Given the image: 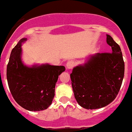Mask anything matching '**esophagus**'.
Returning <instances> with one entry per match:
<instances>
[{"label":"esophagus","instance_id":"obj_1","mask_svg":"<svg viewBox=\"0 0 132 132\" xmlns=\"http://www.w3.org/2000/svg\"><path fill=\"white\" fill-rule=\"evenodd\" d=\"M75 66V62L73 61H69L67 63L66 67H67V69H71L73 68Z\"/></svg>","mask_w":132,"mask_h":132}]
</instances>
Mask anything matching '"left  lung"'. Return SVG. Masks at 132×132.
<instances>
[{
	"instance_id": "obj_1",
	"label": "left lung",
	"mask_w": 132,
	"mask_h": 132,
	"mask_svg": "<svg viewBox=\"0 0 132 132\" xmlns=\"http://www.w3.org/2000/svg\"><path fill=\"white\" fill-rule=\"evenodd\" d=\"M106 42L111 53L91 55L70 75L75 98L86 109L103 108L111 103L122 85L124 62L120 47L110 35H106Z\"/></svg>"
}]
</instances>
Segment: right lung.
I'll return each instance as SVG.
<instances>
[{
  "mask_svg": "<svg viewBox=\"0 0 132 132\" xmlns=\"http://www.w3.org/2000/svg\"><path fill=\"white\" fill-rule=\"evenodd\" d=\"M22 38L12 49L7 65L6 77L14 99L20 106L30 111L47 109L55 96V87L64 66L44 64L28 67L22 61Z\"/></svg>",
  "mask_w": 132,
  "mask_h": 132,
  "instance_id": "1",
  "label": "right lung"
}]
</instances>
